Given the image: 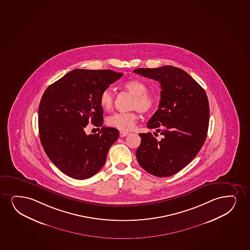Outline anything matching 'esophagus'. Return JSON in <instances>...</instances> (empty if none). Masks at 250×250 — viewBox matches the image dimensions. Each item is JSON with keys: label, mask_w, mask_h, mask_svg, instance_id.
I'll list each match as a JSON object with an SVG mask.
<instances>
[{"label": "esophagus", "mask_w": 250, "mask_h": 250, "mask_svg": "<svg viewBox=\"0 0 250 250\" xmlns=\"http://www.w3.org/2000/svg\"><path fill=\"white\" fill-rule=\"evenodd\" d=\"M129 134V132H126V131H121L120 132V137H125L126 135H128Z\"/></svg>", "instance_id": "obj_1"}]
</instances>
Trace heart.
Returning a JSON list of instances; mask_svg holds the SVG:
<instances>
[{
  "label": "heart",
  "mask_w": 250,
  "mask_h": 250,
  "mask_svg": "<svg viewBox=\"0 0 250 250\" xmlns=\"http://www.w3.org/2000/svg\"><path fill=\"white\" fill-rule=\"evenodd\" d=\"M124 88L131 95H134L132 103L133 109H138L142 113L151 111L155 107L156 97L147 92V85L142 81L137 79L128 80L124 83ZM100 104L104 111H110L114 106V95L110 89H105L100 95ZM137 111L126 113H115L107 118V124L114 128L119 130H130L135 126L138 120Z\"/></svg>",
  "instance_id": "1"
}]
</instances>
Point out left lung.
I'll return each mask as SVG.
<instances>
[{
	"instance_id": "obj_1",
	"label": "left lung",
	"mask_w": 250,
	"mask_h": 250,
	"mask_svg": "<svg viewBox=\"0 0 250 250\" xmlns=\"http://www.w3.org/2000/svg\"><path fill=\"white\" fill-rule=\"evenodd\" d=\"M133 72L159 81L161 88L158 110L147 127L155 128L162 139L157 140L151 133H139L137 160L149 173L170 177L189 164L206 141L209 120L207 95L189 74L176 66Z\"/></svg>"
}]
</instances>
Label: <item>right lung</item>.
<instances>
[{
  "mask_svg": "<svg viewBox=\"0 0 250 250\" xmlns=\"http://www.w3.org/2000/svg\"><path fill=\"white\" fill-rule=\"evenodd\" d=\"M124 73L112 70L74 69L45 89L39 105V133L45 154L74 179H87L103 167L119 136L114 127L86 134L89 122L103 124L100 95Z\"/></svg>",
  "mask_w": 250,
  "mask_h": 250,
  "instance_id": "right-lung-1",
  "label": "right lung"
}]
</instances>
